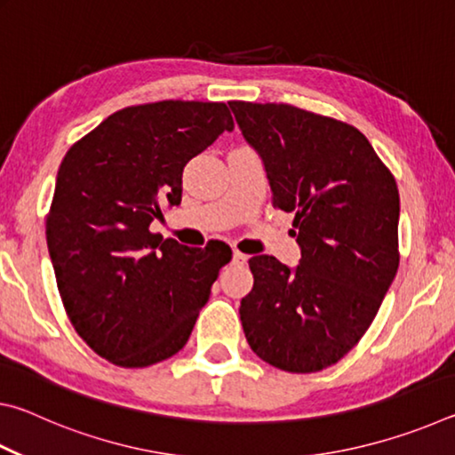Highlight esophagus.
<instances>
[{
    "label": "esophagus",
    "instance_id": "34e87169",
    "mask_svg": "<svg viewBox=\"0 0 455 455\" xmlns=\"http://www.w3.org/2000/svg\"><path fill=\"white\" fill-rule=\"evenodd\" d=\"M246 259H249V257L243 255L241 251H235V252H233V263H235V265H244Z\"/></svg>",
    "mask_w": 455,
    "mask_h": 455
}]
</instances>
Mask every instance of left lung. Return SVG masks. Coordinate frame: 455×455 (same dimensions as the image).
Listing matches in <instances>:
<instances>
[{
	"label": "left lung",
	"instance_id": "1",
	"mask_svg": "<svg viewBox=\"0 0 455 455\" xmlns=\"http://www.w3.org/2000/svg\"><path fill=\"white\" fill-rule=\"evenodd\" d=\"M228 106L263 160L273 204L295 212L301 246L295 268L268 255L249 260L255 284L238 309L244 337L283 371H321L355 347L395 279V179L345 122L289 104Z\"/></svg>",
	"mask_w": 455,
	"mask_h": 455
}]
</instances>
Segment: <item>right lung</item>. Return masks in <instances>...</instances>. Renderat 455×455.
<instances>
[{"instance_id":"right-lung-1","label":"right lung","mask_w":455,"mask_h":455,"mask_svg":"<svg viewBox=\"0 0 455 455\" xmlns=\"http://www.w3.org/2000/svg\"><path fill=\"white\" fill-rule=\"evenodd\" d=\"M235 128L222 102L114 112L61 160L45 222L58 291L78 335L120 367H148L187 345L230 249H190L150 233L180 204L190 158Z\"/></svg>"}]
</instances>
